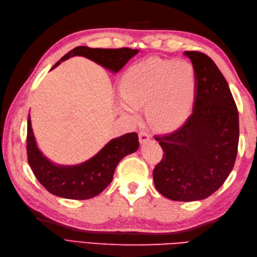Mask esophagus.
<instances>
[{
    "label": "esophagus",
    "instance_id": "34e87169",
    "mask_svg": "<svg viewBox=\"0 0 257 257\" xmlns=\"http://www.w3.org/2000/svg\"><path fill=\"white\" fill-rule=\"evenodd\" d=\"M151 139V136H150V134L147 132V130H140L139 132V140H140V143L141 144H145V143H147V141H149Z\"/></svg>",
    "mask_w": 257,
    "mask_h": 257
}]
</instances>
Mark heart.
<instances>
[{
  "label": "heart",
  "instance_id": "1",
  "mask_svg": "<svg viewBox=\"0 0 257 257\" xmlns=\"http://www.w3.org/2000/svg\"><path fill=\"white\" fill-rule=\"evenodd\" d=\"M196 73L187 61L149 57L134 64L122 75L121 106L136 114L146 107L149 122L158 130L172 132L185 122L196 95Z\"/></svg>",
  "mask_w": 257,
  "mask_h": 257
}]
</instances>
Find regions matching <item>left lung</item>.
<instances>
[{"label": "left lung", "mask_w": 257, "mask_h": 257, "mask_svg": "<svg viewBox=\"0 0 257 257\" xmlns=\"http://www.w3.org/2000/svg\"><path fill=\"white\" fill-rule=\"evenodd\" d=\"M196 73L192 114L181 128L156 136L163 150L154 169L156 189L173 201L206 199L220 189L235 163L238 112L224 76L201 52H184Z\"/></svg>", "instance_id": "8db88e82"}]
</instances>
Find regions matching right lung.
Segmentation results:
<instances>
[{"mask_svg": "<svg viewBox=\"0 0 257 257\" xmlns=\"http://www.w3.org/2000/svg\"><path fill=\"white\" fill-rule=\"evenodd\" d=\"M138 52V50L128 47L90 48L77 46L63 56L52 69L69 57L84 56L112 73H118ZM138 148V135L130 133L110 140L96 156L80 165H54L38 149L29 114L26 137L27 161L43 187L50 193L61 198L87 200L101 193L112 181L113 172L119 161L127 155L137 151Z\"/></svg>", "mask_w": 257, "mask_h": 257, "instance_id": "obj_1", "label": "right lung"}]
</instances>
